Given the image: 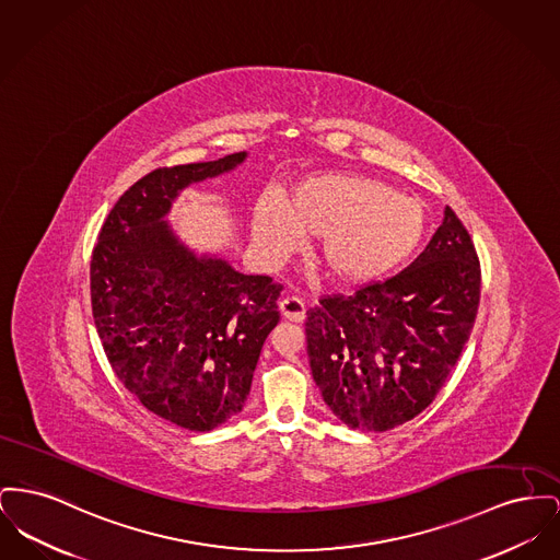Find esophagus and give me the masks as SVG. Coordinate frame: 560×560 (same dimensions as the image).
I'll list each match as a JSON object with an SVG mask.
<instances>
[{"mask_svg": "<svg viewBox=\"0 0 560 560\" xmlns=\"http://www.w3.org/2000/svg\"><path fill=\"white\" fill-rule=\"evenodd\" d=\"M279 311H281V315H283V319L294 322V324L304 322V317H306V306H304V302L296 296L283 298V300L279 302Z\"/></svg>", "mask_w": 560, "mask_h": 560, "instance_id": "obj_1", "label": "esophagus"}]
</instances>
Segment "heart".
<instances>
[{
  "instance_id": "1",
  "label": "heart",
  "mask_w": 560,
  "mask_h": 560,
  "mask_svg": "<svg viewBox=\"0 0 560 560\" xmlns=\"http://www.w3.org/2000/svg\"><path fill=\"white\" fill-rule=\"evenodd\" d=\"M428 213L417 198L353 173H317L285 198L266 192L252 213L258 252L281 258L302 234L317 236L315 260L331 281L368 285L406 262L425 236Z\"/></svg>"
}]
</instances>
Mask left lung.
<instances>
[{"mask_svg":"<svg viewBox=\"0 0 560 560\" xmlns=\"http://www.w3.org/2000/svg\"><path fill=\"white\" fill-rule=\"evenodd\" d=\"M480 262L451 207L425 252L353 296L306 313V353L329 410L351 429L387 431L444 387L476 322Z\"/></svg>","mask_w":560,"mask_h":560,"instance_id":"8db88e82","label":"left lung"}]
</instances>
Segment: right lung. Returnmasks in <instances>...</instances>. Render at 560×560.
Instances as JSON below:
<instances>
[{
    "mask_svg": "<svg viewBox=\"0 0 560 560\" xmlns=\"http://www.w3.org/2000/svg\"><path fill=\"white\" fill-rule=\"evenodd\" d=\"M245 156L143 175L109 211L91 260L93 317L116 376L150 412L190 431L243 410L283 285L197 256L165 215L184 188Z\"/></svg>",
    "mask_w": 560,
    "mask_h": 560,
    "instance_id": "1",
    "label": "right lung"
}]
</instances>
